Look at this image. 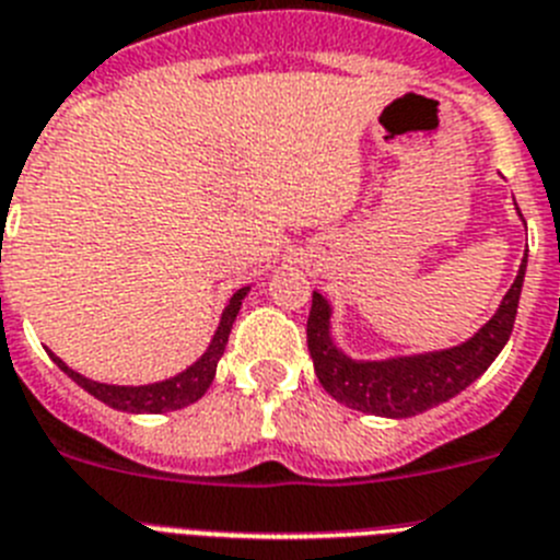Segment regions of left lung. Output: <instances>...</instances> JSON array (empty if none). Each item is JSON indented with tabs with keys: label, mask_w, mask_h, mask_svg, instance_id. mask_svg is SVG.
Masks as SVG:
<instances>
[{
	"label": "left lung",
	"mask_w": 560,
	"mask_h": 560,
	"mask_svg": "<svg viewBox=\"0 0 560 560\" xmlns=\"http://www.w3.org/2000/svg\"><path fill=\"white\" fill-rule=\"evenodd\" d=\"M524 273H527V253L502 304L495 307L493 318L476 329L468 340L448 349L395 354L383 361H358L338 349L332 340V304L315 290L307 318V347L320 386L343 406L363 415L388 417V420H406L440 402H448L451 397L465 392L476 377L488 372L490 363L499 358L510 340L515 310L522 299Z\"/></svg>",
	"instance_id": "1"
}]
</instances>
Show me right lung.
Here are the masks:
<instances>
[{"instance_id": "obj_1", "label": "right lung", "mask_w": 560, "mask_h": 560, "mask_svg": "<svg viewBox=\"0 0 560 560\" xmlns=\"http://www.w3.org/2000/svg\"><path fill=\"white\" fill-rule=\"evenodd\" d=\"M247 293H250V287H242V290H236V293L231 295L228 307L222 310L220 327L213 332L206 352L199 354L191 366L183 369V372L174 374V377H168V381L145 383V386H115V383L90 381V377H84L81 372L67 366L58 354L50 352V358L70 381H75L84 392H90L95 400L106 402L109 408L129 411V415H163V411H177V408H186L191 406V402H197L199 397L206 395L208 386H211L213 374H217V363H220V358L225 354L228 335H231L233 320L240 315L242 301H245Z\"/></svg>"}]
</instances>
